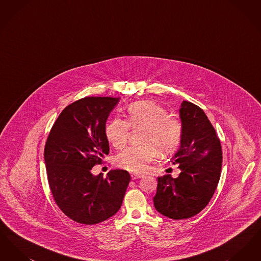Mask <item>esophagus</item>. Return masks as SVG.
<instances>
[{
  "mask_svg": "<svg viewBox=\"0 0 261 261\" xmlns=\"http://www.w3.org/2000/svg\"><path fill=\"white\" fill-rule=\"evenodd\" d=\"M142 177H143V175H142V174H131V178H132V180H136V179H139V178H142Z\"/></svg>",
  "mask_w": 261,
  "mask_h": 261,
  "instance_id": "1",
  "label": "esophagus"
}]
</instances>
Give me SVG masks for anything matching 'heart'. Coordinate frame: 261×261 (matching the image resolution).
Segmentation results:
<instances>
[{"label":"heart","mask_w":261,"mask_h":261,"mask_svg":"<svg viewBox=\"0 0 261 261\" xmlns=\"http://www.w3.org/2000/svg\"><path fill=\"white\" fill-rule=\"evenodd\" d=\"M127 113V121L115 118L107 125L106 137L114 149H122L128 142L130 128L142 129L139 138L142 145L123 149L116 155L115 162L124 170L143 173L158 151L161 155H167L179 147L183 126L179 119L169 116L163 107L151 100L131 103Z\"/></svg>","instance_id":"obj_1"}]
</instances>
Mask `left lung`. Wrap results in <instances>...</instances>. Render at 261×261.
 Listing matches in <instances>:
<instances>
[{
	"mask_svg": "<svg viewBox=\"0 0 261 261\" xmlns=\"http://www.w3.org/2000/svg\"><path fill=\"white\" fill-rule=\"evenodd\" d=\"M179 112L183 134L171 162L179 164L181 172L177 178L170 174L159 177L153 197L155 210L176 220L193 217L207 205L222 167L220 140L204 112L188 100Z\"/></svg>",
	"mask_w": 261,
	"mask_h": 261,
	"instance_id": "1",
	"label": "left lung"
}]
</instances>
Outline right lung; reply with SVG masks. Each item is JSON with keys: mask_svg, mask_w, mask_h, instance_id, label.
Segmentation results:
<instances>
[{"mask_svg": "<svg viewBox=\"0 0 261 261\" xmlns=\"http://www.w3.org/2000/svg\"><path fill=\"white\" fill-rule=\"evenodd\" d=\"M119 98L85 97L68 105L53 125L44 149L51 195L75 222H102L119 211L131 180L126 170L107 177L91 169L110 152L106 122Z\"/></svg>", "mask_w": 261, "mask_h": 261, "instance_id": "obj_1", "label": "right lung"}]
</instances>
